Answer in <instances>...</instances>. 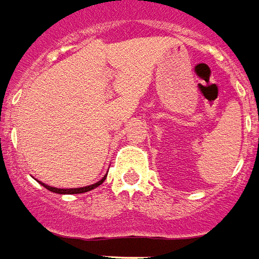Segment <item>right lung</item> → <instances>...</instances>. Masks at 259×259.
I'll return each instance as SVG.
<instances>
[{
  "mask_svg": "<svg viewBox=\"0 0 259 259\" xmlns=\"http://www.w3.org/2000/svg\"><path fill=\"white\" fill-rule=\"evenodd\" d=\"M106 177H107V176H104L103 179L100 180V181H97V183H95V184L88 185V187H80V188H56V187H50V185L45 184V183H40V181H38V183L43 185V187H46L49 191L56 192V194H82V192H88L91 191V190H95L96 187H99V185L103 183L104 180H106Z\"/></svg>",
  "mask_w": 259,
  "mask_h": 259,
  "instance_id": "obj_1",
  "label": "right lung"
}]
</instances>
